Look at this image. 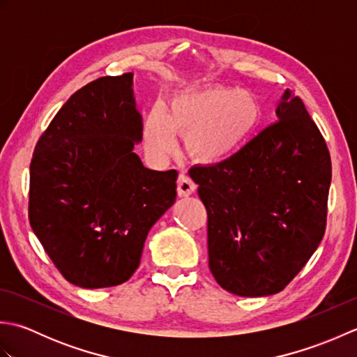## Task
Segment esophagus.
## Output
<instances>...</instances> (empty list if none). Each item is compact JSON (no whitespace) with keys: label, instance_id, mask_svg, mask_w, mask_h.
<instances>
[{"label":"esophagus","instance_id":"obj_1","mask_svg":"<svg viewBox=\"0 0 357 357\" xmlns=\"http://www.w3.org/2000/svg\"><path fill=\"white\" fill-rule=\"evenodd\" d=\"M195 183L187 176V174H179L178 176V196L181 198H185V196H190L195 192Z\"/></svg>","mask_w":357,"mask_h":357}]
</instances>
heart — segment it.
<instances>
[{
  "label": "heart",
  "mask_w": 357,
  "mask_h": 357,
  "mask_svg": "<svg viewBox=\"0 0 357 357\" xmlns=\"http://www.w3.org/2000/svg\"><path fill=\"white\" fill-rule=\"evenodd\" d=\"M262 121L259 100L238 87L210 86L174 95L167 105H153L144 119L142 139L149 156L162 161L176 150V135L201 165H221L238 156Z\"/></svg>",
  "instance_id": "obj_1"
}]
</instances>
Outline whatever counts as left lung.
I'll return each instance as SVG.
<instances>
[{
  "label": "left lung",
  "instance_id": "1",
  "mask_svg": "<svg viewBox=\"0 0 357 357\" xmlns=\"http://www.w3.org/2000/svg\"><path fill=\"white\" fill-rule=\"evenodd\" d=\"M276 115L238 156L190 170L207 208L211 275L245 298L282 291L327 225L331 159L324 136L290 90Z\"/></svg>",
  "mask_w": 357,
  "mask_h": 357
}]
</instances>
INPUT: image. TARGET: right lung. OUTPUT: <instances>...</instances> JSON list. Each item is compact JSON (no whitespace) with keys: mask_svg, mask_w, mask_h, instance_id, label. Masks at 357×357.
Returning <instances> with one entry per match:
<instances>
[{"mask_svg":"<svg viewBox=\"0 0 357 357\" xmlns=\"http://www.w3.org/2000/svg\"><path fill=\"white\" fill-rule=\"evenodd\" d=\"M133 73L75 92L38 139L30 162L29 221L70 284L104 288L138 268L151 227L176 199V170L133 153L142 118Z\"/></svg>","mask_w":357,"mask_h":357,"instance_id":"obj_1","label":"right lung"}]
</instances>
